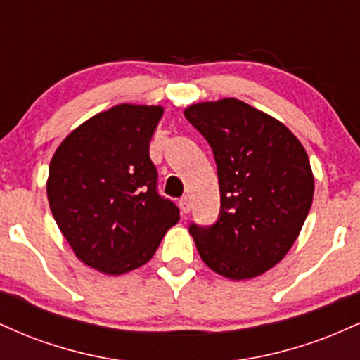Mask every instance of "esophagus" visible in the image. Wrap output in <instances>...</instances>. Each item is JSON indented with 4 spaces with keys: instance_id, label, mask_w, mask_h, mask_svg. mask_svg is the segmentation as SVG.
<instances>
[{
    "instance_id": "34e87169",
    "label": "esophagus",
    "mask_w": 360,
    "mask_h": 360,
    "mask_svg": "<svg viewBox=\"0 0 360 360\" xmlns=\"http://www.w3.org/2000/svg\"><path fill=\"white\" fill-rule=\"evenodd\" d=\"M179 208H181V212H183V213L191 212V200H189L188 196L181 198V200H179Z\"/></svg>"
}]
</instances>
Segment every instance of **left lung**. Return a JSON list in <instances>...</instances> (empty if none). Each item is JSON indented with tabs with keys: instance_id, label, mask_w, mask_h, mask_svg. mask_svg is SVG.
Wrapping results in <instances>:
<instances>
[{
	"instance_id": "8db88e82",
	"label": "left lung",
	"mask_w": 360,
	"mask_h": 360,
	"mask_svg": "<svg viewBox=\"0 0 360 360\" xmlns=\"http://www.w3.org/2000/svg\"><path fill=\"white\" fill-rule=\"evenodd\" d=\"M184 117L212 147L220 183L217 223H191L200 257L229 279H250L296 242L315 179L304 147L279 120L235 98L188 106Z\"/></svg>"
}]
</instances>
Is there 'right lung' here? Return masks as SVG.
Instances as JSON below:
<instances>
[{
	"mask_svg": "<svg viewBox=\"0 0 360 360\" xmlns=\"http://www.w3.org/2000/svg\"><path fill=\"white\" fill-rule=\"evenodd\" d=\"M162 106L117 105L68 135L51 160L47 198L77 259L103 274L143 266L179 208L157 193L148 143Z\"/></svg>",
	"mask_w": 360,
	"mask_h": 360,
	"instance_id": "add662e5",
	"label": "right lung"
}]
</instances>
